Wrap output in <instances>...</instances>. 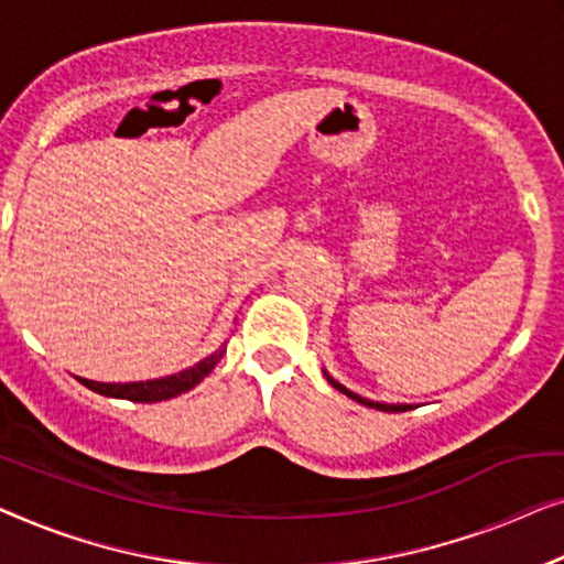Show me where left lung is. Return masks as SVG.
<instances>
[{
  "label": "left lung",
  "instance_id": "obj_1",
  "mask_svg": "<svg viewBox=\"0 0 564 564\" xmlns=\"http://www.w3.org/2000/svg\"><path fill=\"white\" fill-rule=\"evenodd\" d=\"M324 376H327V380H329V383H332V386H335V388H337V391H343L345 395H350V399H352V401H358V403H362V406H370V409H378V411H393V414H395V411H409V409H411V406H409V403H378V401H368V399H362V395H358V393L347 391V388H345L343 383H337V380H335V378H332V376H329V372H324Z\"/></svg>",
  "mask_w": 564,
  "mask_h": 564
}]
</instances>
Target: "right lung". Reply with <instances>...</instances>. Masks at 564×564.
Returning a JSON list of instances; mask_svg holds the SVG:
<instances>
[{
    "instance_id": "1",
    "label": "right lung",
    "mask_w": 564,
    "mask_h": 564,
    "mask_svg": "<svg viewBox=\"0 0 564 564\" xmlns=\"http://www.w3.org/2000/svg\"><path fill=\"white\" fill-rule=\"evenodd\" d=\"M227 347L221 345L217 352H212L209 358H204L194 365V368H186L176 372V376H165L155 380H138V383H97V380L78 378L82 383L94 393L109 395V399H127L134 403H155L165 399H176V395L192 391L194 386H199L202 380L214 370V365L221 360Z\"/></svg>"
}]
</instances>
